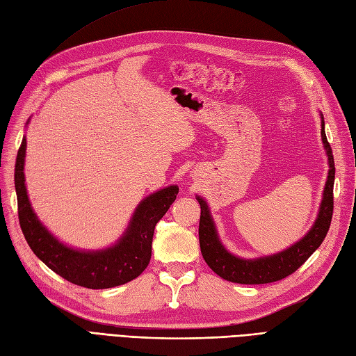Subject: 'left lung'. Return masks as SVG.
<instances>
[{
	"mask_svg": "<svg viewBox=\"0 0 356 356\" xmlns=\"http://www.w3.org/2000/svg\"><path fill=\"white\" fill-rule=\"evenodd\" d=\"M322 143L327 149L328 156V178L324 188V197L319 208L318 218L314 227L300 242L294 243L288 250L270 255L257 258V260H243V258L232 255L221 245L217 230H215L213 221L208 209V204L202 197H197L200 203V221H199V242L200 251L204 261L217 273L220 277L234 284H246V285H260L281 281V279L293 275L297 268L305 264L307 258L314 254L321 243L324 242L328 233L332 209H334V177H336V168H334V157L330 143L327 141L324 118H322Z\"/></svg>",
	"mask_w": 356,
	"mask_h": 356,
	"instance_id": "left-lung-1",
	"label": "left lung"
}]
</instances>
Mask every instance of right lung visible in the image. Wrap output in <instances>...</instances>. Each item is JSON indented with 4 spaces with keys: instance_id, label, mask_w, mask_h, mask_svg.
<instances>
[{
    "instance_id": "add662e5",
    "label": "right lung",
    "mask_w": 356,
    "mask_h": 356,
    "mask_svg": "<svg viewBox=\"0 0 356 356\" xmlns=\"http://www.w3.org/2000/svg\"><path fill=\"white\" fill-rule=\"evenodd\" d=\"M25 149L26 139L24 138L15 168L17 213L25 239L40 260L68 282L90 289L123 285L141 275L152 258L156 224L175 202L178 187H166L139 203L124 236L108 250L75 251L53 238L31 208L24 175Z\"/></svg>"
}]
</instances>
